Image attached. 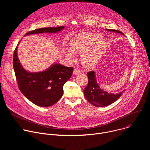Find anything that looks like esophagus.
<instances>
[{
  "label": "esophagus",
  "instance_id": "obj_1",
  "mask_svg": "<svg viewBox=\"0 0 150 150\" xmlns=\"http://www.w3.org/2000/svg\"><path fill=\"white\" fill-rule=\"evenodd\" d=\"M79 72H80V71H79V69H76V68H75V69L74 70V72H73V74H74V75H76L79 74Z\"/></svg>",
  "mask_w": 150,
  "mask_h": 150
}]
</instances>
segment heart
I'll return each mask as SVG.
<instances>
[{
	"instance_id": "b5f03b06",
	"label": "heart",
	"mask_w": 150,
	"mask_h": 150,
	"mask_svg": "<svg viewBox=\"0 0 150 150\" xmlns=\"http://www.w3.org/2000/svg\"><path fill=\"white\" fill-rule=\"evenodd\" d=\"M71 49L66 48L64 53L71 61H75V53L82 54L81 61L88 68L94 67L99 62L105 46V41L100 34L81 33L74 37L70 41Z\"/></svg>"
}]
</instances>
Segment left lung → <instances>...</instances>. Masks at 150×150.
I'll return each mask as SVG.
<instances>
[{
	"label": "left lung",
	"mask_w": 150,
	"mask_h": 150,
	"mask_svg": "<svg viewBox=\"0 0 150 150\" xmlns=\"http://www.w3.org/2000/svg\"><path fill=\"white\" fill-rule=\"evenodd\" d=\"M106 30L124 35L123 33L118 30L109 29H107ZM87 76L88 78V83L83 90V95L88 101L94 106L104 107L112 104L120 98L125 91L115 94L109 93L100 87L97 82L94 71H93L88 72Z\"/></svg>",
	"instance_id": "8db88e82"
}]
</instances>
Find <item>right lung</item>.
Wrapping results in <instances>:
<instances>
[{"label":"right lung","mask_w":150,"mask_h":150,"mask_svg":"<svg viewBox=\"0 0 150 150\" xmlns=\"http://www.w3.org/2000/svg\"><path fill=\"white\" fill-rule=\"evenodd\" d=\"M64 28V26L41 28L29 31L25 35L56 33ZM18 45L13 53V67L19 90L38 106L49 107L54 104L62 97L63 85L71 77L73 68L56 63L44 71L29 72L22 67L18 59Z\"/></svg>","instance_id":"1"}]
</instances>
